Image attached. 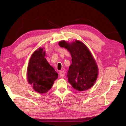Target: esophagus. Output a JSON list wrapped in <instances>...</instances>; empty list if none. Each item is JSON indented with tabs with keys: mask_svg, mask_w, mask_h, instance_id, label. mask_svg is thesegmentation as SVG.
<instances>
[{
	"mask_svg": "<svg viewBox=\"0 0 126 126\" xmlns=\"http://www.w3.org/2000/svg\"><path fill=\"white\" fill-rule=\"evenodd\" d=\"M59 74H60V75L61 77H63L65 75V73H64V71H61Z\"/></svg>",
	"mask_w": 126,
	"mask_h": 126,
	"instance_id": "obj_1",
	"label": "esophagus"
}]
</instances>
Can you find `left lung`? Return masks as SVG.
Here are the masks:
<instances>
[{
	"instance_id": "obj_1",
	"label": "left lung",
	"mask_w": 126,
	"mask_h": 126,
	"mask_svg": "<svg viewBox=\"0 0 126 126\" xmlns=\"http://www.w3.org/2000/svg\"><path fill=\"white\" fill-rule=\"evenodd\" d=\"M59 45L67 49L71 55L72 64L67 73L69 82L79 91L89 89L97 79L98 67L88 48L79 41L72 44L61 41Z\"/></svg>"
}]
</instances>
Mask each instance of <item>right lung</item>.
Segmentation results:
<instances>
[{
	"label": "right lung",
	"instance_id": "obj_1",
	"mask_svg": "<svg viewBox=\"0 0 126 126\" xmlns=\"http://www.w3.org/2000/svg\"><path fill=\"white\" fill-rule=\"evenodd\" d=\"M45 52L39 48L32 55L27 71L29 83L34 90L39 93H45L51 88L58 74L45 58Z\"/></svg>",
	"mask_w": 126,
	"mask_h": 126
}]
</instances>
